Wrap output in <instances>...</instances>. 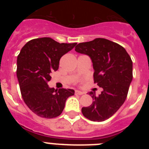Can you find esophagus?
Returning <instances> with one entry per match:
<instances>
[{"label":"esophagus","instance_id":"obj_1","mask_svg":"<svg viewBox=\"0 0 149 149\" xmlns=\"http://www.w3.org/2000/svg\"><path fill=\"white\" fill-rule=\"evenodd\" d=\"M75 94H76V95H81L84 94V92H82V91L76 90V91H75Z\"/></svg>","mask_w":149,"mask_h":149}]
</instances>
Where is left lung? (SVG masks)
Returning <instances> with one entry per match:
<instances>
[{"label":"left lung","mask_w":149,"mask_h":149,"mask_svg":"<svg viewBox=\"0 0 149 149\" xmlns=\"http://www.w3.org/2000/svg\"><path fill=\"white\" fill-rule=\"evenodd\" d=\"M75 51L90 57L94 83L103 89L98 96L89 93L94 101L83 107L82 113L91 121L103 122L115 114L127 98L133 79L131 56L122 46L102 38L79 43Z\"/></svg>","instance_id":"1"}]
</instances>
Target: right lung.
Listing matches in <instances>:
<instances>
[{
    "instance_id": "add662e5",
    "label": "right lung",
    "mask_w": 149,
    "mask_h": 149,
    "mask_svg": "<svg viewBox=\"0 0 149 149\" xmlns=\"http://www.w3.org/2000/svg\"><path fill=\"white\" fill-rule=\"evenodd\" d=\"M77 43H59L49 37L29 41L17 58V77L24 103L37 116L52 119L62 113L71 89L51 88L50 74L59 68L62 56Z\"/></svg>"
}]
</instances>
